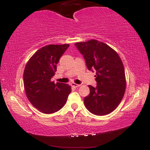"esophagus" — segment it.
Masks as SVG:
<instances>
[{
    "mask_svg": "<svg viewBox=\"0 0 150 150\" xmlns=\"http://www.w3.org/2000/svg\"><path fill=\"white\" fill-rule=\"evenodd\" d=\"M71 85L72 86V87H75V88H77V87H80L81 86V85H79V84H76V83H72L71 84Z\"/></svg>",
    "mask_w": 150,
    "mask_h": 150,
    "instance_id": "34e87169",
    "label": "esophagus"
}]
</instances>
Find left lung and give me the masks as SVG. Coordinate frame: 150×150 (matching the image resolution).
Here are the masks:
<instances>
[{
  "label": "left lung",
  "instance_id": "left-lung-1",
  "mask_svg": "<svg viewBox=\"0 0 150 150\" xmlns=\"http://www.w3.org/2000/svg\"><path fill=\"white\" fill-rule=\"evenodd\" d=\"M75 45L84 57L88 70L96 71V87L88 85L90 94L84 98L93 115H108L120 103L125 93V71L120 56L107 44L96 40L77 42Z\"/></svg>",
  "mask_w": 150,
  "mask_h": 150
}]
</instances>
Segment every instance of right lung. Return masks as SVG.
Returning <instances> with one entry per match:
<instances>
[{
    "mask_svg": "<svg viewBox=\"0 0 150 150\" xmlns=\"http://www.w3.org/2000/svg\"><path fill=\"white\" fill-rule=\"evenodd\" d=\"M69 44L48 45L30 57L25 67L23 80L28 99L44 114L59 110L67 101L71 87L68 84L52 81L57 64Z\"/></svg>",
    "mask_w": 150,
    "mask_h": 150,
    "instance_id": "add662e5",
    "label": "right lung"
}]
</instances>
